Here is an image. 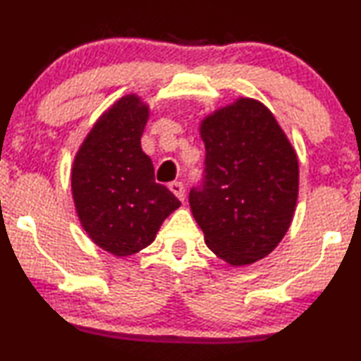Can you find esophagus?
Here are the masks:
<instances>
[{
  "label": "esophagus",
  "instance_id": "obj_1",
  "mask_svg": "<svg viewBox=\"0 0 361 361\" xmlns=\"http://www.w3.org/2000/svg\"><path fill=\"white\" fill-rule=\"evenodd\" d=\"M169 190H171L172 194H174L180 202H184V199H185V187L182 185L180 182H171V184H169Z\"/></svg>",
  "mask_w": 361,
  "mask_h": 361
}]
</instances>
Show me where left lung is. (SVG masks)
Returning <instances> with one entry per match:
<instances>
[{
	"instance_id": "obj_1",
	"label": "left lung",
	"mask_w": 361,
	"mask_h": 361,
	"mask_svg": "<svg viewBox=\"0 0 361 361\" xmlns=\"http://www.w3.org/2000/svg\"><path fill=\"white\" fill-rule=\"evenodd\" d=\"M204 184L192 189V215L205 243L230 266L268 256L293 224L299 194L295 149L273 113L236 98L200 121Z\"/></svg>"
}]
</instances>
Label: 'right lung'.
<instances>
[{"label": "right lung", "mask_w": 361, "mask_h": 361, "mask_svg": "<svg viewBox=\"0 0 361 361\" xmlns=\"http://www.w3.org/2000/svg\"><path fill=\"white\" fill-rule=\"evenodd\" d=\"M149 106L136 93L121 97L88 133L73 159L71 185L83 230L97 246L125 258L149 246L162 221L180 207L154 180L141 149Z\"/></svg>", "instance_id": "obj_1"}]
</instances>
